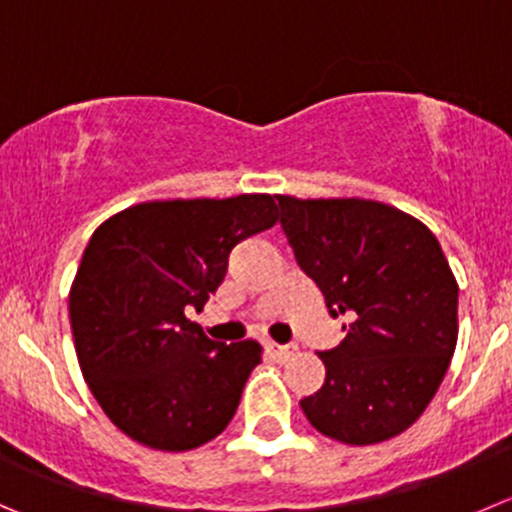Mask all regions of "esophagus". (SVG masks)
I'll return each mask as SVG.
<instances>
[{"mask_svg":"<svg viewBox=\"0 0 512 512\" xmlns=\"http://www.w3.org/2000/svg\"><path fill=\"white\" fill-rule=\"evenodd\" d=\"M269 352H271V357L276 359V362H289V359L294 357L296 349L289 347V344H274V342H271Z\"/></svg>","mask_w":512,"mask_h":512,"instance_id":"esophagus-1","label":"esophagus"}]
</instances>
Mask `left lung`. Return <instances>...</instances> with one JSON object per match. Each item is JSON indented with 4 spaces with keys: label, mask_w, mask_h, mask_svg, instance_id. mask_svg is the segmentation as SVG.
Instances as JSON below:
<instances>
[{
    "label": "left lung",
    "mask_w": 512,
    "mask_h": 512,
    "mask_svg": "<svg viewBox=\"0 0 512 512\" xmlns=\"http://www.w3.org/2000/svg\"><path fill=\"white\" fill-rule=\"evenodd\" d=\"M301 271L344 342L319 352L326 379L301 399L306 420L344 445H377L415 425L457 344V281L435 233L367 198L276 196Z\"/></svg>",
    "instance_id": "1"
}]
</instances>
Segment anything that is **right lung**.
I'll list each match as a JSON object with an SVG mask.
<instances>
[{
	"instance_id": "right-lung-1",
	"label": "right lung",
	"mask_w": 512,
	"mask_h": 512,
	"mask_svg": "<svg viewBox=\"0 0 512 512\" xmlns=\"http://www.w3.org/2000/svg\"><path fill=\"white\" fill-rule=\"evenodd\" d=\"M269 193L173 198L107 218L70 289V324L87 387L130 440L186 452L226 430L261 344H223L186 316L221 286L228 253L276 223Z\"/></svg>"
}]
</instances>
